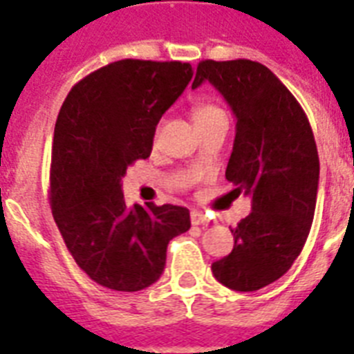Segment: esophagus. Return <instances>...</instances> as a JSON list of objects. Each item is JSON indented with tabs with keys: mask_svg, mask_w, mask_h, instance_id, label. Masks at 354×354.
I'll list each match as a JSON object with an SVG mask.
<instances>
[{
	"mask_svg": "<svg viewBox=\"0 0 354 354\" xmlns=\"http://www.w3.org/2000/svg\"><path fill=\"white\" fill-rule=\"evenodd\" d=\"M191 222H192V225H202V223H207V216L203 214L202 211H192Z\"/></svg>",
	"mask_w": 354,
	"mask_h": 354,
	"instance_id": "obj_1",
	"label": "esophagus"
}]
</instances>
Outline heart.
<instances>
[{
  "mask_svg": "<svg viewBox=\"0 0 354 354\" xmlns=\"http://www.w3.org/2000/svg\"><path fill=\"white\" fill-rule=\"evenodd\" d=\"M218 116H225V112L218 107V105H214V103L202 102V103H198V105H194V109H192L194 123L207 122V120H212V118H218Z\"/></svg>",
  "mask_w": 354,
  "mask_h": 354,
  "instance_id": "heart-1",
  "label": "heart"
}]
</instances>
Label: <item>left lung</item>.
Returning a JSON list of instances; mask_svg holds the SVG:
<instances>
[{
  "instance_id": "8db88e82",
  "label": "left lung",
  "mask_w": 354,
  "mask_h": 354,
  "mask_svg": "<svg viewBox=\"0 0 354 354\" xmlns=\"http://www.w3.org/2000/svg\"><path fill=\"white\" fill-rule=\"evenodd\" d=\"M209 82L236 118L225 178L243 189L251 214L212 274L232 291H258L291 269L311 231L320 162L306 112L289 88L251 59L198 63L192 88Z\"/></svg>"
}]
</instances>
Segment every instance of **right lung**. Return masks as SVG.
<instances>
[{"label": "right lung", "mask_w": 354, "mask_h": 354, "mask_svg": "<svg viewBox=\"0 0 354 354\" xmlns=\"http://www.w3.org/2000/svg\"><path fill=\"white\" fill-rule=\"evenodd\" d=\"M192 74L189 63L120 59L76 83L57 114L50 207L68 252L100 286L127 292L152 286L169 242L191 227L185 207H127L122 178L151 156L160 118Z\"/></svg>", "instance_id": "1"}]
</instances>
